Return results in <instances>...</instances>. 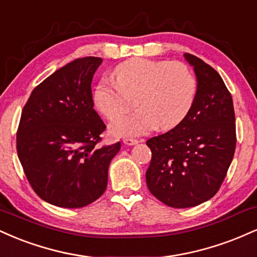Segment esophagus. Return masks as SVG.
I'll use <instances>...</instances> for the list:
<instances>
[{
  "instance_id": "esophagus-1",
  "label": "esophagus",
  "mask_w": 257,
  "mask_h": 257,
  "mask_svg": "<svg viewBox=\"0 0 257 257\" xmlns=\"http://www.w3.org/2000/svg\"><path fill=\"white\" fill-rule=\"evenodd\" d=\"M122 142L125 146H136L138 143V141L135 140V138H123Z\"/></svg>"
}]
</instances>
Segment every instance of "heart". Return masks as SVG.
Instances as JSON below:
<instances>
[{
  "mask_svg": "<svg viewBox=\"0 0 257 257\" xmlns=\"http://www.w3.org/2000/svg\"><path fill=\"white\" fill-rule=\"evenodd\" d=\"M115 83L101 80L93 103L107 119H114L135 97L137 111L116 117L110 132L117 137H137L156 127L170 130L185 119L194 104L197 81L183 62L135 57L113 71Z\"/></svg>",
  "mask_w": 257,
  "mask_h": 257,
  "instance_id": "obj_1",
  "label": "heart"
}]
</instances>
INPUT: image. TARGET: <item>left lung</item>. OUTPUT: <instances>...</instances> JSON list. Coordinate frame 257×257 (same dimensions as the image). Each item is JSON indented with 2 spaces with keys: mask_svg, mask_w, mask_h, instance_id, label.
<instances>
[{
  "mask_svg": "<svg viewBox=\"0 0 257 257\" xmlns=\"http://www.w3.org/2000/svg\"><path fill=\"white\" fill-rule=\"evenodd\" d=\"M184 57L197 79L194 104L179 125L147 142L148 189L173 208L198 206L218 192L237 141L233 101L222 78L197 56Z\"/></svg>",
  "mask_w": 257,
  "mask_h": 257,
  "instance_id": "left-lung-1",
  "label": "left lung"
}]
</instances>
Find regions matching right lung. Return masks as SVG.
I'll list each match as a JSON object with an SVG mask.
<instances>
[{
  "mask_svg": "<svg viewBox=\"0 0 257 257\" xmlns=\"http://www.w3.org/2000/svg\"><path fill=\"white\" fill-rule=\"evenodd\" d=\"M102 61L81 57L57 69L21 113L18 156L36 194L54 206L81 208L101 197L121 147H97L105 125L93 109L91 83Z\"/></svg>",
  "mask_w": 257,
  "mask_h": 257,
  "instance_id": "add662e5",
  "label": "right lung"
}]
</instances>
